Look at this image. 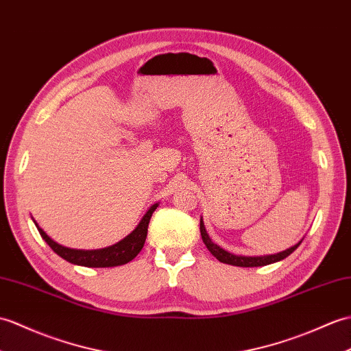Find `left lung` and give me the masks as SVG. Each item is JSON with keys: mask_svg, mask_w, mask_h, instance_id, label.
<instances>
[{"mask_svg": "<svg viewBox=\"0 0 351 351\" xmlns=\"http://www.w3.org/2000/svg\"><path fill=\"white\" fill-rule=\"evenodd\" d=\"M200 234H202V239L205 242L206 248L210 251V254H213L217 260H219L221 263L226 265H232V266H241V267H256V266H266V265H271L275 262H280V260H284L287 256H290L293 251H295L299 245L302 239H300L296 245H293L287 250H284L281 252H276V254H269V256H254V257H250V256H236L232 254V252L223 250L221 247H218L217 243H214L210 241L209 234L205 229V224H203V219H200Z\"/></svg>", "mask_w": 351, "mask_h": 351, "instance_id": "8db88e82", "label": "left lung"}]
</instances>
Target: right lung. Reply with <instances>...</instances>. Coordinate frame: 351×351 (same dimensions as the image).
Here are the masks:
<instances>
[{"label": "right lung", "instance_id": "add662e5", "mask_svg": "<svg viewBox=\"0 0 351 351\" xmlns=\"http://www.w3.org/2000/svg\"><path fill=\"white\" fill-rule=\"evenodd\" d=\"M158 203H154V205L146 210V214L141 219V223L137 224L136 229L127 234L124 239L119 242L113 243L110 247L100 248V250H75V248H67L62 247L60 243H56L53 239L49 238L45 233L43 229H40L38 224L34 221L38 233L42 234V238L46 241V243L51 247L56 254L62 257L67 262L79 266H86V267H113V266H121L125 265L142 251L146 234H148V224L152 217V213L157 209Z\"/></svg>", "mask_w": 351, "mask_h": 351}]
</instances>
